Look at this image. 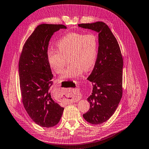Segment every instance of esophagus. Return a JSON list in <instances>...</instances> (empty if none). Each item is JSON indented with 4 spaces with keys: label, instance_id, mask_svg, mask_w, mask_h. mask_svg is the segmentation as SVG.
Wrapping results in <instances>:
<instances>
[{
    "label": "esophagus",
    "instance_id": "1",
    "mask_svg": "<svg viewBox=\"0 0 149 149\" xmlns=\"http://www.w3.org/2000/svg\"><path fill=\"white\" fill-rule=\"evenodd\" d=\"M72 94H74V97L72 96V97H71V99H67V100L69 101V102H72L76 101V98H75V97H76V93H74L73 92V93H72Z\"/></svg>",
    "mask_w": 149,
    "mask_h": 149
}]
</instances>
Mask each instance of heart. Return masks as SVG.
I'll return each mask as SVG.
<instances>
[{"label": "heart", "mask_w": 149, "mask_h": 149, "mask_svg": "<svg viewBox=\"0 0 149 149\" xmlns=\"http://www.w3.org/2000/svg\"><path fill=\"white\" fill-rule=\"evenodd\" d=\"M56 45L57 50L50 49L47 52V60L50 67L56 73L61 74L68 57L70 63L61 75V79L77 77L84 70H91L96 62L98 41L93 34L68 33L61 38Z\"/></svg>", "instance_id": "1"}]
</instances>
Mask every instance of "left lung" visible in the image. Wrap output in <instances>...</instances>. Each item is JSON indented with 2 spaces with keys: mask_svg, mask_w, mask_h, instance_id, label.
Returning <instances> with one entry per match:
<instances>
[{
  "mask_svg": "<svg viewBox=\"0 0 149 149\" xmlns=\"http://www.w3.org/2000/svg\"><path fill=\"white\" fill-rule=\"evenodd\" d=\"M78 26L98 33L97 59L87 78L93 84L92 93L87 98L90 108L83 117L91 124H101L114 114L122 97L123 58L116 38L104 22Z\"/></svg>",
  "mask_w": 149,
  "mask_h": 149,
  "instance_id": "obj_1",
  "label": "left lung"
}]
</instances>
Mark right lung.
<instances>
[{"instance_id":"obj_1","label":"right lung","mask_w":149,"mask_h":149,"mask_svg":"<svg viewBox=\"0 0 149 149\" xmlns=\"http://www.w3.org/2000/svg\"><path fill=\"white\" fill-rule=\"evenodd\" d=\"M63 24L38 26L24 45L19 62L20 88L24 107L32 120L42 127L58 123L64 108L51 95L53 75L47 60L49 41Z\"/></svg>"}]
</instances>
